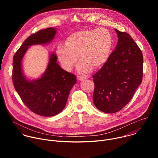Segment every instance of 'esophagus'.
Masks as SVG:
<instances>
[{
  "instance_id": "esophagus-1",
  "label": "esophagus",
  "mask_w": 158,
  "mask_h": 158,
  "mask_svg": "<svg viewBox=\"0 0 158 158\" xmlns=\"http://www.w3.org/2000/svg\"><path fill=\"white\" fill-rule=\"evenodd\" d=\"M85 79H86V77H84V76H77V80H79V81H82V80H84Z\"/></svg>"
}]
</instances>
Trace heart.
Instances as JSON below:
<instances>
[{"mask_svg": "<svg viewBox=\"0 0 158 158\" xmlns=\"http://www.w3.org/2000/svg\"><path fill=\"white\" fill-rule=\"evenodd\" d=\"M112 48V37L105 28L82 30L69 35L65 46L59 45L56 49L57 58L67 71H71L77 57L81 61L78 71L82 74L102 67L108 60Z\"/></svg>", "mask_w": 158, "mask_h": 158, "instance_id": "1", "label": "heart"}]
</instances>
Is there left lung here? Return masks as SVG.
<instances>
[{
    "label": "left lung",
    "instance_id": "8db88e82",
    "mask_svg": "<svg viewBox=\"0 0 158 158\" xmlns=\"http://www.w3.org/2000/svg\"><path fill=\"white\" fill-rule=\"evenodd\" d=\"M118 42L102 68L93 76V102L106 113L121 110L132 98L141 84L143 56L131 36L115 29Z\"/></svg>",
    "mask_w": 158,
    "mask_h": 158
}]
</instances>
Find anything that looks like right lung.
<instances>
[{
    "label": "right lung",
    "instance_id": "obj_1",
    "mask_svg": "<svg viewBox=\"0 0 158 158\" xmlns=\"http://www.w3.org/2000/svg\"><path fill=\"white\" fill-rule=\"evenodd\" d=\"M56 33L54 28L49 27L31 34L13 57L12 81L15 89L32 112L44 117L54 116L64 109L71 90L76 83V77L62 69L57 63L56 55L52 54L42 77L29 81L22 74L21 61L30 46L48 43L54 39Z\"/></svg>",
    "mask_w": 158,
    "mask_h": 158
}]
</instances>
